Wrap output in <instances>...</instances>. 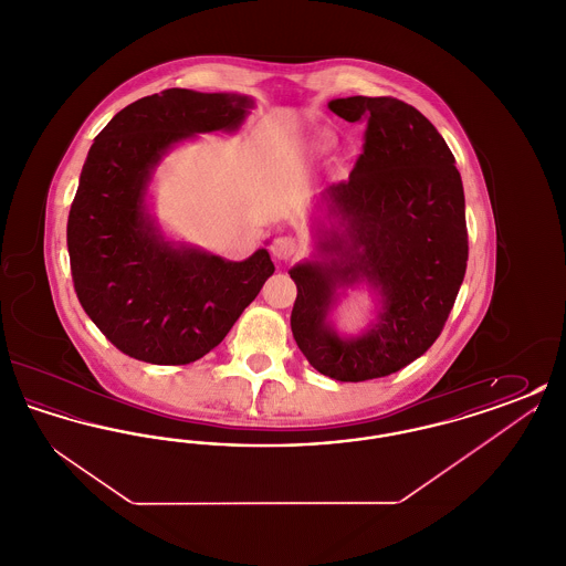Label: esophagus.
Masks as SVG:
<instances>
[{
    "label": "esophagus",
    "instance_id": "34e87169",
    "mask_svg": "<svg viewBox=\"0 0 566 566\" xmlns=\"http://www.w3.org/2000/svg\"><path fill=\"white\" fill-rule=\"evenodd\" d=\"M271 254L277 259V261H291L298 250V243L295 238L291 235H277L273 242H271Z\"/></svg>",
    "mask_w": 566,
    "mask_h": 566
}]
</instances>
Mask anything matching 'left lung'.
<instances>
[{
	"label": "left lung",
	"mask_w": 566,
	"mask_h": 566,
	"mask_svg": "<svg viewBox=\"0 0 566 566\" xmlns=\"http://www.w3.org/2000/svg\"><path fill=\"white\" fill-rule=\"evenodd\" d=\"M348 123L367 120L350 178L323 192L316 256L289 271L291 328L323 376L365 381L399 371L431 348L457 301L469 259L457 159L431 120L395 97L328 102ZM377 295V318L339 336L329 312L348 287Z\"/></svg>",
	"instance_id": "obj_1"
}]
</instances>
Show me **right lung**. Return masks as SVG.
Returning <instances> with one entry per match:
<instances>
[{
  "instance_id": "obj_1",
  "label": "right lung",
  "mask_w": 566,
  "mask_h": 566,
  "mask_svg": "<svg viewBox=\"0 0 566 566\" xmlns=\"http://www.w3.org/2000/svg\"><path fill=\"white\" fill-rule=\"evenodd\" d=\"M252 108L240 93L167 88L120 109L86 155L67 218L74 289L88 318L132 358L189 365L206 356L275 271L265 248L227 261L165 240L146 203L169 148L238 132Z\"/></svg>"
}]
</instances>
